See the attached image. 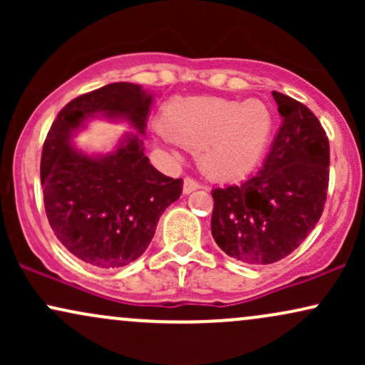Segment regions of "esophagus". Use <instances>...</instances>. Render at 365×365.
<instances>
[{
	"mask_svg": "<svg viewBox=\"0 0 365 365\" xmlns=\"http://www.w3.org/2000/svg\"><path fill=\"white\" fill-rule=\"evenodd\" d=\"M197 188H200V183L197 182V180L187 177L183 180V194H190V192L197 190Z\"/></svg>",
	"mask_w": 365,
	"mask_h": 365,
	"instance_id": "obj_1",
	"label": "esophagus"
}]
</instances>
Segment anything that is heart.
Wrapping results in <instances>:
<instances>
[{
    "label": "heart",
    "mask_w": 365,
    "mask_h": 365,
    "mask_svg": "<svg viewBox=\"0 0 365 365\" xmlns=\"http://www.w3.org/2000/svg\"><path fill=\"white\" fill-rule=\"evenodd\" d=\"M273 127V113L259 99H173L161 113L165 135L188 149H200L202 170L220 180L252 171L266 153Z\"/></svg>",
    "instance_id": "obj_1"
}]
</instances>
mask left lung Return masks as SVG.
Segmentation results:
<instances>
[{"instance_id": "obj_1", "label": "left lung", "mask_w": 365, "mask_h": 365, "mask_svg": "<svg viewBox=\"0 0 365 365\" xmlns=\"http://www.w3.org/2000/svg\"><path fill=\"white\" fill-rule=\"evenodd\" d=\"M273 98L282 127L262 170L211 192L212 238L250 266L282 261L302 244L322 215L329 182V142L319 120L282 92Z\"/></svg>"}]
</instances>
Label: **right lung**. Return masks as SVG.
I'll list each match as a JSON object with an SVG mask.
<instances>
[{
    "instance_id": "1",
    "label": "right lung",
    "mask_w": 365,
    "mask_h": 365,
    "mask_svg": "<svg viewBox=\"0 0 365 365\" xmlns=\"http://www.w3.org/2000/svg\"><path fill=\"white\" fill-rule=\"evenodd\" d=\"M153 94L116 82L78 96L58 113L41 158L44 207L54 235L75 257L113 269L139 259L159 216L182 195V178L159 173L144 154ZM125 119L128 134L108 155L82 153L69 142L91 118Z\"/></svg>"
}]
</instances>
